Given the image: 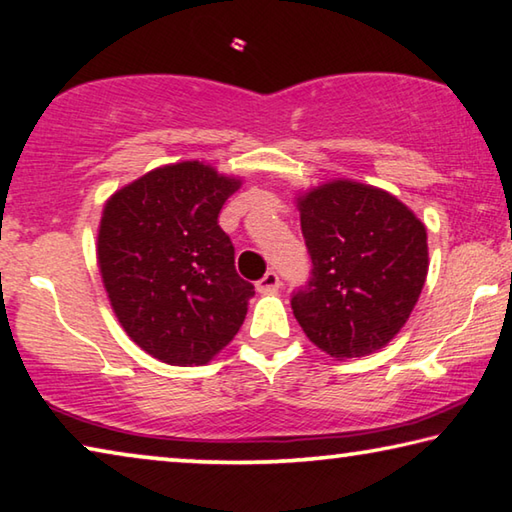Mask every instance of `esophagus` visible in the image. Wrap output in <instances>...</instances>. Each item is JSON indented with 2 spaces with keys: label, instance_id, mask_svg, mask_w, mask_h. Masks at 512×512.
Here are the masks:
<instances>
[{
  "label": "esophagus",
  "instance_id": "obj_1",
  "mask_svg": "<svg viewBox=\"0 0 512 512\" xmlns=\"http://www.w3.org/2000/svg\"><path fill=\"white\" fill-rule=\"evenodd\" d=\"M280 275H277L275 271H268L262 280L257 282V291L259 293H275L277 289H280Z\"/></svg>",
  "mask_w": 512,
  "mask_h": 512
}]
</instances>
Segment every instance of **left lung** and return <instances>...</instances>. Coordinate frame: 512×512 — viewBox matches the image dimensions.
<instances>
[{
  "label": "left lung",
  "mask_w": 512,
  "mask_h": 512,
  "mask_svg": "<svg viewBox=\"0 0 512 512\" xmlns=\"http://www.w3.org/2000/svg\"><path fill=\"white\" fill-rule=\"evenodd\" d=\"M298 210L314 264L291 298L302 332L334 359L381 350L427 280V228L393 194L354 180L309 189Z\"/></svg>",
  "instance_id": "left-lung-1"
}]
</instances>
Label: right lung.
<instances>
[{
	"label": "right lung",
	"mask_w": 512,
	"mask_h": 512,
	"mask_svg": "<svg viewBox=\"0 0 512 512\" xmlns=\"http://www.w3.org/2000/svg\"><path fill=\"white\" fill-rule=\"evenodd\" d=\"M239 187V178L187 160L144 173L103 207L97 259L112 311L133 343L169 366L214 359L255 296L219 225Z\"/></svg>",
	"instance_id": "1"
}]
</instances>
